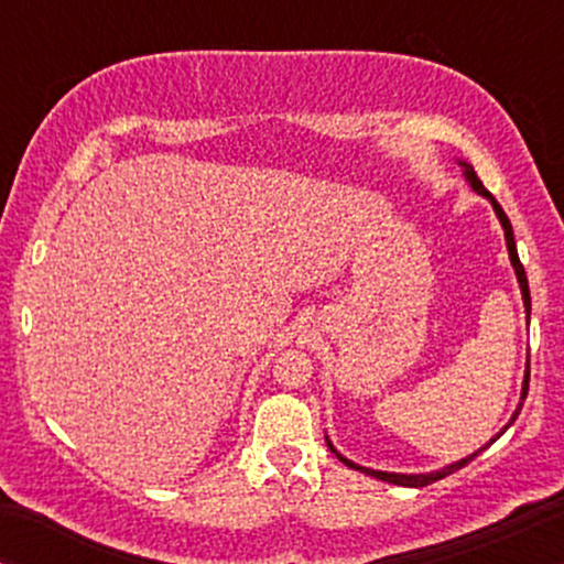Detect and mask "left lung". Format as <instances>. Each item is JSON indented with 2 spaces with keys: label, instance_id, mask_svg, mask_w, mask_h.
Segmentation results:
<instances>
[{
  "label": "left lung",
  "instance_id": "8db88e82",
  "mask_svg": "<svg viewBox=\"0 0 564 564\" xmlns=\"http://www.w3.org/2000/svg\"><path fill=\"white\" fill-rule=\"evenodd\" d=\"M462 166H464V177L469 180V185H471V191H477L480 193V196H485L490 200V204H494V212H496V217L501 219V228H503V236H507V249H509V260H511V268H514V273H517V281H520V291H522V302H525V310H528V318H530V289H528V275H525V268H522V262H520V257H517V243H514V232H511V223H509V217L503 215V209H501V204H498V200L490 196L488 191H485V185L480 183V177H477L475 174V170H471L469 164H464L462 161ZM528 384H530V364H528V373H525V381H522V400L528 398ZM520 411H522V403L517 405V411H514V416H511V422L503 426L501 432H498V435L490 440V443H496L498 437L503 435V432L509 430L511 424H514V419L520 416ZM326 443H328V448H332V453H336V458H339V462H345L347 467H352V469H360V471H366V475H371V477H377V480H384V482H392V485H403V488H424V485H430V482H437V480H443V477H448V475H453V471H458L462 467H467V464L471 462V458L477 456V453L480 451H485L488 448V445H485V448H480V451H475L471 453V456H467V458H462V462H456V464H451V467H445V469H440V471H430V475H398V471H379V469H368V467H358V464H352L349 462V458H345L341 456L339 451L334 448L332 445V440L326 437Z\"/></svg>",
  "mask_w": 564,
  "mask_h": 564
}]
</instances>
